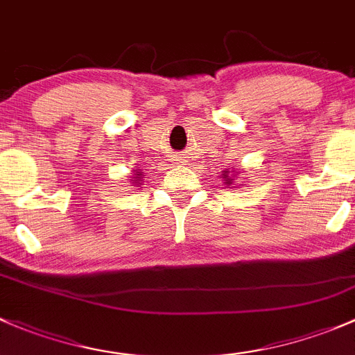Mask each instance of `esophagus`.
Here are the masks:
<instances>
[{"mask_svg": "<svg viewBox=\"0 0 355 355\" xmlns=\"http://www.w3.org/2000/svg\"><path fill=\"white\" fill-rule=\"evenodd\" d=\"M173 159H174V160H176V162H181V160H182V159H184V157H181V155H174V157H173Z\"/></svg>", "mask_w": 355, "mask_h": 355, "instance_id": "esophagus-1", "label": "esophagus"}]
</instances>
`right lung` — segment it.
Instances as JSON below:
<instances>
[{"label":"right lung","instance_id":"add662e5","mask_svg":"<svg viewBox=\"0 0 355 355\" xmlns=\"http://www.w3.org/2000/svg\"><path fill=\"white\" fill-rule=\"evenodd\" d=\"M138 176H141V174H138Z\"/></svg>","mask_w":355,"mask_h":355}]
</instances>
